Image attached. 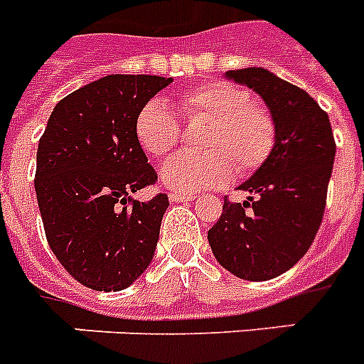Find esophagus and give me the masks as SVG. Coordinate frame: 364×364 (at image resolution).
Here are the masks:
<instances>
[{"mask_svg": "<svg viewBox=\"0 0 364 364\" xmlns=\"http://www.w3.org/2000/svg\"><path fill=\"white\" fill-rule=\"evenodd\" d=\"M168 198H170V202L172 203H185L194 200V196H192V194H187V192H170Z\"/></svg>", "mask_w": 364, "mask_h": 364, "instance_id": "esophagus-1", "label": "esophagus"}]
</instances>
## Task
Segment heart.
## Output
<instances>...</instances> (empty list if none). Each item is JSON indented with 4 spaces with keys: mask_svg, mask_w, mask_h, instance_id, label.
<instances>
[{
    "mask_svg": "<svg viewBox=\"0 0 364 364\" xmlns=\"http://www.w3.org/2000/svg\"><path fill=\"white\" fill-rule=\"evenodd\" d=\"M177 106L188 123L203 121L208 129L200 146L203 153L181 151L161 166V179L177 192L220 187L233 176L256 172L271 155L277 127L271 112L250 102L245 90L228 82H208L185 91ZM181 127L161 99L141 106L136 117V138L149 155L161 159L176 147Z\"/></svg>",
    "mask_w": 364,
    "mask_h": 364,
    "instance_id": "heart-1",
    "label": "heart"
}]
</instances>
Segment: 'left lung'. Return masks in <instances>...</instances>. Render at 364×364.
<instances>
[{"label": "left lung", "mask_w": 364, "mask_h": 364, "mask_svg": "<svg viewBox=\"0 0 364 364\" xmlns=\"http://www.w3.org/2000/svg\"><path fill=\"white\" fill-rule=\"evenodd\" d=\"M224 76L262 97L277 138L267 161L239 185L252 194L249 202H224L208 241L226 271L259 282L294 267L314 241L326 209L335 138L320 105L271 70L249 67Z\"/></svg>", "instance_id": "obj_1"}]
</instances>
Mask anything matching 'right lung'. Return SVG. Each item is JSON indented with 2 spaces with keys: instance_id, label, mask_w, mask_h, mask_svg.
I'll return each mask as SVG.
<instances>
[{
  "instance_id": "right-lung-1",
  "label": "right lung",
  "mask_w": 364,
  "mask_h": 364,
  "mask_svg": "<svg viewBox=\"0 0 364 364\" xmlns=\"http://www.w3.org/2000/svg\"><path fill=\"white\" fill-rule=\"evenodd\" d=\"M172 78L110 75L61 99L38 140L35 192L59 264L80 284L119 291L149 267L168 196L131 194L156 172L136 138L141 106Z\"/></svg>"
}]
</instances>
